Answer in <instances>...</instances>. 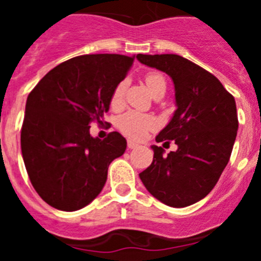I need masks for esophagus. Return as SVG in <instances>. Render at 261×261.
<instances>
[{
	"label": "esophagus",
	"instance_id": "1",
	"mask_svg": "<svg viewBox=\"0 0 261 261\" xmlns=\"http://www.w3.org/2000/svg\"><path fill=\"white\" fill-rule=\"evenodd\" d=\"M137 146H138V144H136V142L128 141V149H136Z\"/></svg>",
	"mask_w": 261,
	"mask_h": 261
}]
</instances>
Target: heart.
Wrapping results in <instances>:
<instances>
[{
	"mask_svg": "<svg viewBox=\"0 0 261 261\" xmlns=\"http://www.w3.org/2000/svg\"><path fill=\"white\" fill-rule=\"evenodd\" d=\"M145 82H146L147 89L150 90V93H153L154 90L158 89L159 86H166L165 78L162 75L155 74V73L147 74L145 78ZM123 84H120L114 90V94L111 98L112 107H119L120 103H121V98H123ZM154 126H155V120L153 117L137 112V111H129L117 119V128L120 129V132L128 136L129 138H133V140H141Z\"/></svg>",
	"mask_w": 261,
	"mask_h": 261,
	"instance_id": "heart-1",
	"label": "heart"
}]
</instances>
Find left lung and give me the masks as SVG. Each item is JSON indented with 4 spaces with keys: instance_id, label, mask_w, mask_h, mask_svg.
Returning a JSON list of instances; mask_svg holds the SVG:
<instances>
[{
    "instance_id": "left-lung-1",
    "label": "left lung",
    "mask_w": 261,
    "mask_h": 261,
    "mask_svg": "<svg viewBox=\"0 0 261 261\" xmlns=\"http://www.w3.org/2000/svg\"><path fill=\"white\" fill-rule=\"evenodd\" d=\"M136 57L171 77L176 105L155 141L174 140L177 150L166 155L153 145V162L140 179L161 202L184 208L213 190L229 162L238 130L235 99L212 73L184 57L141 53Z\"/></svg>"
}]
</instances>
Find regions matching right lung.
I'll return each instance as SVG.
<instances>
[{
	"mask_svg": "<svg viewBox=\"0 0 261 261\" xmlns=\"http://www.w3.org/2000/svg\"><path fill=\"white\" fill-rule=\"evenodd\" d=\"M135 61L114 53L84 55L48 71L29 94L20 147L31 184L53 208L74 212L89 205L107 180L110 163L126 140L111 132L99 140L90 124L102 123L117 85Z\"/></svg>",
	"mask_w": 261,
	"mask_h": 261,
	"instance_id": "add662e5",
	"label": "right lung"
}]
</instances>
